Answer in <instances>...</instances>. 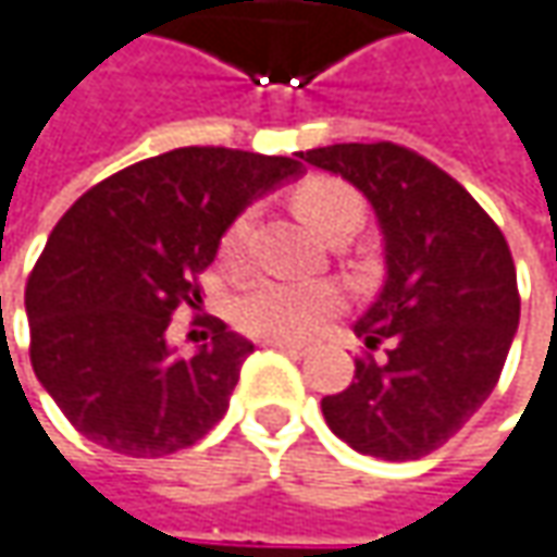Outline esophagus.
<instances>
[{"mask_svg": "<svg viewBox=\"0 0 557 557\" xmlns=\"http://www.w3.org/2000/svg\"><path fill=\"white\" fill-rule=\"evenodd\" d=\"M262 345L278 348V351H288V355H307V351H310V345H304V342H292V338H265Z\"/></svg>", "mask_w": 557, "mask_h": 557, "instance_id": "1", "label": "esophagus"}]
</instances>
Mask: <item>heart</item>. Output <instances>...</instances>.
I'll list each match as a JSON object with an SVG mask.
<instances>
[{
  "mask_svg": "<svg viewBox=\"0 0 557 557\" xmlns=\"http://www.w3.org/2000/svg\"><path fill=\"white\" fill-rule=\"evenodd\" d=\"M298 215L320 237H330L342 227H358L361 196L336 177H310L295 189ZM253 227V209H244L227 224L221 237V257L227 262L240 259ZM342 304L333 285L326 282H292V278H253L231 304L234 323L250 336L307 338L313 336Z\"/></svg>",
  "mask_w": 557,
  "mask_h": 557,
  "instance_id": "1",
  "label": "heart"
}]
</instances>
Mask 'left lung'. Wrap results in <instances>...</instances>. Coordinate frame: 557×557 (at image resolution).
Masks as SVG:
<instances>
[{
	"label": "left lung",
	"instance_id": "1",
	"mask_svg": "<svg viewBox=\"0 0 557 557\" xmlns=\"http://www.w3.org/2000/svg\"><path fill=\"white\" fill-rule=\"evenodd\" d=\"M358 186L383 231L386 282L355 323L371 351L355 380L323 396V418L351 450L421 459L492 396L520 323L510 247L457 180L406 145L348 141L300 151Z\"/></svg>",
	"mask_w": 557,
	"mask_h": 557
}]
</instances>
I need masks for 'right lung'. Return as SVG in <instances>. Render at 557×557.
<instances>
[{
  "label": "right lung",
  "mask_w": 557,
  "mask_h": 557,
  "mask_svg": "<svg viewBox=\"0 0 557 557\" xmlns=\"http://www.w3.org/2000/svg\"><path fill=\"white\" fill-rule=\"evenodd\" d=\"M298 174L295 158L189 145L75 199L24 288L34 374L75 431L154 459L219 424L253 345L212 320V338L183 358L168 326L177 307L202 304L199 275L227 224Z\"/></svg>",
  "instance_id": "add662e5"
}]
</instances>
